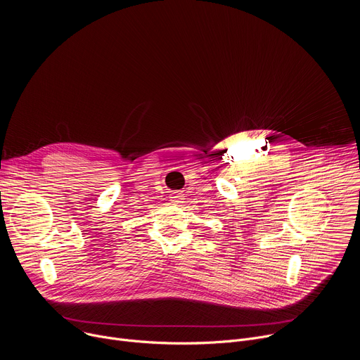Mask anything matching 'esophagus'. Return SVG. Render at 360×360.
<instances>
[{"mask_svg": "<svg viewBox=\"0 0 360 360\" xmlns=\"http://www.w3.org/2000/svg\"><path fill=\"white\" fill-rule=\"evenodd\" d=\"M182 195L181 193H174L172 196H171V200H172V203H181L182 202Z\"/></svg>", "mask_w": 360, "mask_h": 360, "instance_id": "34e87169", "label": "esophagus"}]
</instances>
